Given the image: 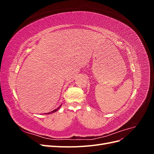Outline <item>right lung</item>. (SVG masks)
I'll list each match as a JSON object with an SVG mask.
<instances>
[{"label":"right lung","instance_id":"add662e5","mask_svg":"<svg viewBox=\"0 0 154 154\" xmlns=\"http://www.w3.org/2000/svg\"><path fill=\"white\" fill-rule=\"evenodd\" d=\"M62 106V105H60L58 108H57V109H54V110H53V111H51V112H48V113H45V114H53V113H54V112H57V110H58L59 109H60V106Z\"/></svg>","mask_w":154,"mask_h":154}]
</instances>
